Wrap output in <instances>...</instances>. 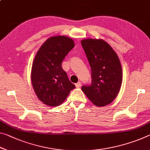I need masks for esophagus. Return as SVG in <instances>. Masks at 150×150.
I'll return each instance as SVG.
<instances>
[{
    "mask_svg": "<svg viewBox=\"0 0 150 150\" xmlns=\"http://www.w3.org/2000/svg\"><path fill=\"white\" fill-rule=\"evenodd\" d=\"M75 86L77 88H79L81 87V84L80 82H78L77 83H75Z\"/></svg>",
    "mask_w": 150,
    "mask_h": 150,
    "instance_id": "obj_1",
    "label": "esophagus"
}]
</instances>
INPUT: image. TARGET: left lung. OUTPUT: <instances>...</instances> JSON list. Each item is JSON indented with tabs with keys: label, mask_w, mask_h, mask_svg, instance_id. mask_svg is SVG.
I'll return each instance as SVG.
<instances>
[{
	"label": "left lung",
	"mask_w": 150,
	"mask_h": 150,
	"mask_svg": "<svg viewBox=\"0 0 150 150\" xmlns=\"http://www.w3.org/2000/svg\"><path fill=\"white\" fill-rule=\"evenodd\" d=\"M81 45L91 70V83L83 85L82 91L95 105L111 103L120 91L122 69L117 54L101 39L82 40Z\"/></svg>",
	"instance_id": "8db88e82"
}]
</instances>
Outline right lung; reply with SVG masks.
Instances as JSON below:
<instances>
[{"label": "right lung", "mask_w": 150, "mask_h": 150, "mask_svg": "<svg viewBox=\"0 0 150 150\" xmlns=\"http://www.w3.org/2000/svg\"><path fill=\"white\" fill-rule=\"evenodd\" d=\"M74 47V41L70 38L52 37L42 44L35 55L31 82L38 98L45 105H61L75 87L61 67L65 56Z\"/></svg>", "instance_id": "1"}]
</instances>
